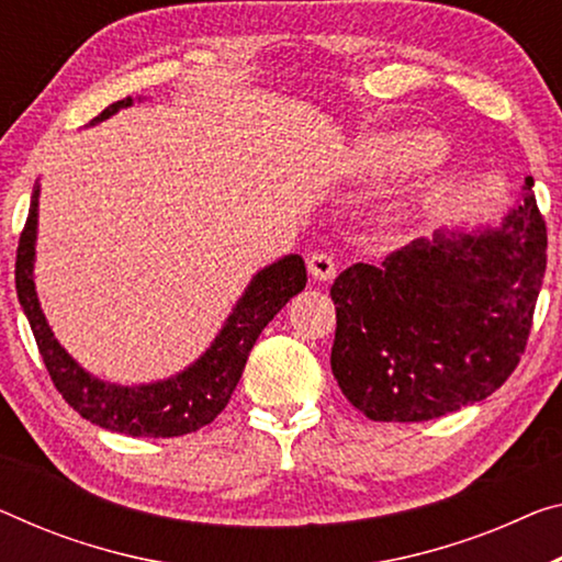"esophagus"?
I'll return each instance as SVG.
<instances>
[{"mask_svg": "<svg viewBox=\"0 0 562 562\" xmlns=\"http://www.w3.org/2000/svg\"><path fill=\"white\" fill-rule=\"evenodd\" d=\"M306 266H308V273L314 276L316 281H331L336 276L334 258L326 256V254H311Z\"/></svg>", "mask_w": 562, "mask_h": 562, "instance_id": "1", "label": "esophagus"}]
</instances>
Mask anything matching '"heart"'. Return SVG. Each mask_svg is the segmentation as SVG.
<instances>
[{
	"instance_id": "1",
	"label": "heart",
	"mask_w": 562,
	"mask_h": 562,
	"mask_svg": "<svg viewBox=\"0 0 562 562\" xmlns=\"http://www.w3.org/2000/svg\"><path fill=\"white\" fill-rule=\"evenodd\" d=\"M445 143L429 133H402L374 137L364 143L353 158V168L364 178H384L390 172L412 170L422 166H435L445 158ZM437 186L419 183L404 191L396 201L386 209V221L400 223L407 221L435 201Z\"/></svg>"
}]
</instances>
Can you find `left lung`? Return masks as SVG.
<instances>
[{
	"label": "left lung",
	"mask_w": 562,
	"mask_h": 562,
	"mask_svg": "<svg viewBox=\"0 0 562 562\" xmlns=\"http://www.w3.org/2000/svg\"><path fill=\"white\" fill-rule=\"evenodd\" d=\"M530 188L499 223L437 231L334 281L331 371L369 419H437L513 374L548 263Z\"/></svg>",
	"instance_id": "left-lung-1"
}]
</instances>
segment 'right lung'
I'll list each match as a JSON object with an SVG mask.
<instances>
[{"instance_id":"obj_1","label":"right lung","mask_w":562,"mask_h":562,"mask_svg":"<svg viewBox=\"0 0 562 562\" xmlns=\"http://www.w3.org/2000/svg\"><path fill=\"white\" fill-rule=\"evenodd\" d=\"M133 98L112 102L110 108L90 120V127L131 108ZM37 218H40V183H34L30 215L16 248V296L24 316L32 326L42 361L52 382L75 412L102 429L131 437H180L191 435L218 417L226 409L246 359L266 324L306 286V266L299 254H289L258 271L236 306L215 334L211 347L191 367L176 376L158 379L148 384H115L90 374L77 364L67 349L55 339L45 311L34 289V258H37Z\"/></svg>"}]
</instances>
